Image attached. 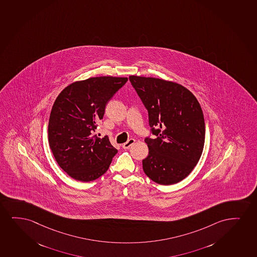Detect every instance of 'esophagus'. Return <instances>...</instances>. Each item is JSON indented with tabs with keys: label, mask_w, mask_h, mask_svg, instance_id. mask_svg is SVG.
Masks as SVG:
<instances>
[{
	"label": "esophagus",
	"mask_w": 257,
	"mask_h": 257,
	"mask_svg": "<svg viewBox=\"0 0 257 257\" xmlns=\"http://www.w3.org/2000/svg\"><path fill=\"white\" fill-rule=\"evenodd\" d=\"M135 143V140L134 139H131V140H128L126 143L123 144L122 145V147H123V149H129Z\"/></svg>",
	"instance_id": "34e87169"
}]
</instances>
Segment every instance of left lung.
Segmentation results:
<instances>
[{"instance_id": "left-lung-1", "label": "left lung", "mask_w": 257, "mask_h": 257, "mask_svg": "<svg viewBox=\"0 0 257 257\" xmlns=\"http://www.w3.org/2000/svg\"><path fill=\"white\" fill-rule=\"evenodd\" d=\"M129 80L148 110L157 136L145 140L149 154L142 161L144 172L160 185L178 183L190 174L203 151L205 120L200 103L180 83L140 76H130Z\"/></svg>"}]
</instances>
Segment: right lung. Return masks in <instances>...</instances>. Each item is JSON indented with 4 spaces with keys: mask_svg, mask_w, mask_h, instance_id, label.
<instances>
[{
    "mask_svg": "<svg viewBox=\"0 0 257 257\" xmlns=\"http://www.w3.org/2000/svg\"><path fill=\"white\" fill-rule=\"evenodd\" d=\"M127 80L110 76L76 81L54 102L48 125L49 144L58 166L75 180H97L117 154L107 136L100 139L93 134L107 102Z\"/></svg>",
    "mask_w": 257,
    "mask_h": 257,
    "instance_id": "obj_1",
    "label": "right lung"
}]
</instances>
